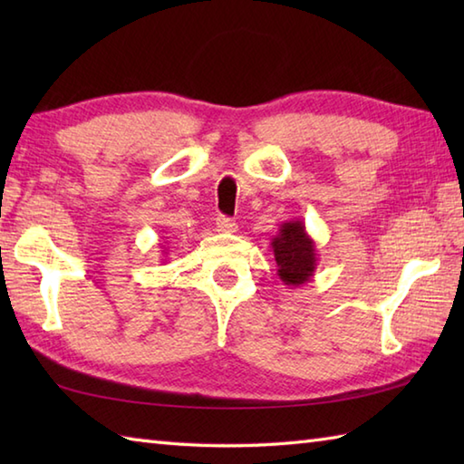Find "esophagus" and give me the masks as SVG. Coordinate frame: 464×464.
<instances>
[{
	"instance_id": "obj_1",
	"label": "esophagus",
	"mask_w": 464,
	"mask_h": 464,
	"mask_svg": "<svg viewBox=\"0 0 464 464\" xmlns=\"http://www.w3.org/2000/svg\"><path fill=\"white\" fill-rule=\"evenodd\" d=\"M215 225H217V231H221V233H235V231H237V225H235V221L229 219V217H225V215L217 217Z\"/></svg>"
}]
</instances>
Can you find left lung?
<instances>
[{
    "label": "left lung",
    "mask_w": 464,
    "mask_h": 464,
    "mask_svg": "<svg viewBox=\"0 0 464 464\" xmlns=\"http://www.w3.org/2000/svg\"><path fill=\"white\" fill-rule=\"evenodd\" d=\"M279 279L289 287H301L309 283L317 269V245L304 229L303 221H287L271 239Z\"/></svg>",
    "instance_id": "obj_1"
}]
</instances>
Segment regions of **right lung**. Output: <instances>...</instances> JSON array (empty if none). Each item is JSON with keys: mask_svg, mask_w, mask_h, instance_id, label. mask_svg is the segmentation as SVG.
<instances>
[{"mask_svg": "<svg viewBox=\"0 0 464 464\" xmlns=\"http://www.w3.org/2000/svg\"><path fill=\"white\" fill-rule=\"evenodd\" d=\"M163 253H165V251H163Z\"/></svg>", "mask_w": 464, "mask_h": 464, "instance_id": "obj_1", "label": "right lung"}]
</instances>
